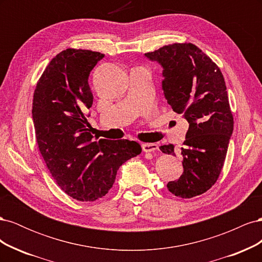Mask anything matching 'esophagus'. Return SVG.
<instances>
[{
	"mask_svg": "<svg viewBox=\"0 0 262 262\" xmlns=\"http://www.w3.org/2000/svg\"><path fill=\"white\" fill-rule=\"evenodd\" d=\"M143 152H155L158 149V145L155 143H143L141 145Z\"/></svg>",
	"mask_w": 262,
	"mask_h": 262,
	"instance_id": "esophagus-1",
	"label": "esophagus"
}]
</instances>
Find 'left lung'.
<instances>
[{
  "label": "left lung",
  "instance_id": "8db88e82",
  "mask_svg": "<svg viewBox=\"0 0 262 262\" xmlns=\"http://www.w3.org/2000/svg\"><path fill=\"white\" fill-rule=\"evenodd\" d=\"M144 55L162 67L164 97L189 123L180 152L184 172L179 179L169 181L167 188L180 198L202 194L220 176L234 130L223 74L192 43L165 46ZM160 148L175 155L171 144Z\"/></svg>",
  "mask_w": 262,
  "mask_h": 262
}]
</instances>
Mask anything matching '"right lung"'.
<instances>
[{
  "mask_svg": "<svg viewBox=\"0 0 262 262\" xmlns=\"http://www.w3.org/2000/svg\"><path fill=\"white\" fill-rule=\"evenodd\" d=\"M105 54L67 49L46 68L37 83L33 121L39 150L59 187L78 201L108 193L117 170L141 153L136 141L93 140L87 109L93 105L91 71Z\"/></svg>",
  "mask_w": 262,
  "mask_h": 262,
  "instance_id": "add662e5",
  "label": "right lung"
}]
</instances>
